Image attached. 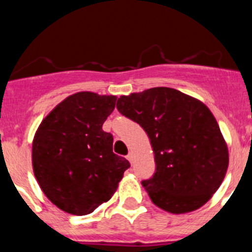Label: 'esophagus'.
I'll return each instance as SVG.
<instances>
[{
	"label": "esophagus",
	"instance_id": "obj_1",
	"mask_svg": "<svg viewBox=\"0 0 252 252\" xmlns=\"http://www.w3.org/2000/svg\"><path fill=\"white\" fill-rule=\"evenodd\" d=\"M133 157H135V155H133V153H132V151H130V153H128V155L126 158H127L128 161L132 162L133 161Z\"/></svg>",
	"mask_w": 252,
	"mask_h": 252
}]
</instances>
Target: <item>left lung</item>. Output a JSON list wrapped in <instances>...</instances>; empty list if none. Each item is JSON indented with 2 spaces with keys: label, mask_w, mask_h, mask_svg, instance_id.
<instances>
[{
  "label": "left lung",
  "mask_w": 252,
  "mask_h": 252,
  "mask_svg": "<svg viewBox=\"0 0 252 252\" xmlns=\"http://www.w3.org/2000/svg\"><path fill=\"white\" fill-rule=\"evenodd\" d=\"M117 110L150 139L157 171L142 182L155 206L193 212L212 198L228 168V148L215 116L192 95L168 87L121 95Z\"/></svg>",
  "instance_id": "obj_1"
}]
</instances>
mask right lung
<instances>
[{
    "mask_svg": "<svg viewBox=\"0 0 252 252\" xmlns=\"http://www.w3.org/2000/svg\"><path fill=\"white\" fill-rule=\"evenodd\" d=\"M117 97L78 92L46 115L32 140V170L49 201L84 216L115 194L130 162L113 154V137L102 125Z\"/></svg>",
    "mask_w": 252,
    "mask_h": 252,
    "instance_id": "add662e5",
    "label": "right lung"
}]
</instances>
